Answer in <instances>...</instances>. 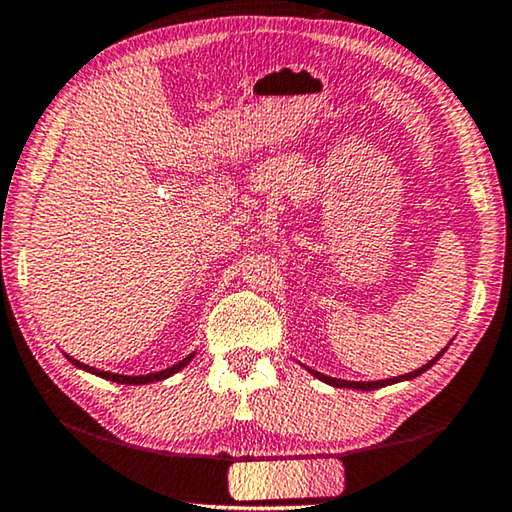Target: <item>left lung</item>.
<instances>
[{
    "label": "left lung",
    "instance_id": "left-lung-1",
    "mask_svg": "<svg viewBox=\"0 0 512 512\" xmlns=\"http://www.w3.org/2000/svg\"><path fill=\"white\" fill-rule=\"evenodd\" d=\"M446 353V348H443V351L436 355L434 360H429L427 365H422L420 369H416V372H411V374H404V376H399V379H388V381H367V383H362V381H342V379H330V376H325V374H318V372H314V369H309L311 374L316 376L318 381H323V383H330V385H335V388H353V390H376V388H383V385H390V383H397V381H404V379H416V376H420L422 372H427L429 367L434 365L436 360L441 358V355Z\"/></svg>",
    "mask_w": 512,
    "mask_h": 512
}]
</instances>
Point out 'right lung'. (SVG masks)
Wrapping results in <instances>:
<instances>
[{"label":"right lung","mask_w":512,"mask_h":512,"mask_svg":"<svg viewBox=\"0 0 512 512\" xmlns=\"http://www.w3.org/2000/svg\"><path fill=\"white\" fill-rule=\"evenodd\" d=\"M66 358H69V355H66ZM194 358V353L189 355V358H184L182 362H177V365H173L170 369H164V372H157V374H145V376H122V374H113V372H103V369H94V367H87V365H83V362H78V360H73V358H69L73 365L76 367H80V369H87V372H92V374H96V376H101V379H108V381H115V383H124V385H145V383H154V381H161V379H168L170 374H175V372H180V369L187 365V362Z\"/></svg>","instance_id":"right-lung-1"}]
</instances>
